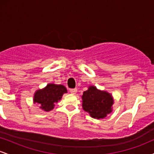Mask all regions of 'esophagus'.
<instances>
[{"label": "esophagus", "mask_w": 154, "mask_h": 154, "mask_svg": "<svg viewBox=\"0 0 154 154\" xmlns=\"http://www.w3.org/2000/svg\"><path fill=\"white\" fill-rule=\"evenodd\" d=\"M77 92V88H74V89H70V93H72V94H76Z\"/></svg>", "instance_id": "34e87169"}]
</instances>
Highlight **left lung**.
Masks as SVG:
<instances>
[{
    "label": "left lung",
    "mask_w": 154,
    "mask_h": 154,
    "mask_svg": "<svg viewBox=\"0 0 154 154\" xmlns=\"http://www.w3.org/2000/svg\"><path fill=\"white\" fill-rule=\"evenodd\" d=\"M82 108L95 119H103L112 111L114 99L110 93L89 86L82 95Z\"/></svg>",
    "instance_id": "left-lung-1"
}]
</instances>
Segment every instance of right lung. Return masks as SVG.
Wrapping results in <instances>:
<instances>
[{
	"label": "right lung",
	"mask_w": 154,
	"mask_h": 154,
	"mask_svg": "<svg viewBox=\"0 0 154 154\" xmlns=\"http://www.w3.org/2000/svg\"><path fill=\"white\" fill-rule=\"evenodd\" d=\"M66 93V88L62 85L48 84L45 88L35 92L33 101L38 103L42 110L49 111L54 109L55 103L61 100L63 93Z\"/></svg>",
	"instance_id": "add662e5"
}]
</instances>
